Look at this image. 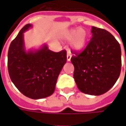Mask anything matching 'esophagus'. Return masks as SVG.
Masks as SVG:
<instances>
[{
  "instance_id": "1",
  "label": "esophagus",
  "mask_w": 126,
  "mask_h": 126,
  "mask_svg": "<svg viewBox=\"0 0 126 126\" xmlns=\"http://www.w3.org/2000/svg\"><path fill=\"white\" fill-rule=\"evenodd\" d=\"M71 52H70V51H68V52H67V61H71Z\"/></svg>"
}]
</instances>
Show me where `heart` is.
I'll use <instances>...</instances> for the list:
<instances>
[{
  "label": "heart",
  "mask_w": 126,
  "mask_h": 126,
  "mask_svg": "<svg viewBox=\"0 0 126 126\" xmlns=\"http://www.w3.org/2000/svg\"><path fill=\"white\" fill-rule=\"evenodd\" d=\"M87 32L84 28H76L68 29L61 34V40L71 42V48L75 51H81L84 48L87 42Z\"/></svg>",
  "instance_id": "1"
}]
</instances>
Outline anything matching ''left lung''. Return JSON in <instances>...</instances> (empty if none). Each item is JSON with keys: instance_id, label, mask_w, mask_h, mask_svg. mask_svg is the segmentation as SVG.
<instances>
[{"instance_id": "obj_1", "label": "left lung", "mask_w": 126, "mask_h": 126, "mask_svg": "<svg viewBox=\"0 0 126 126\" xmlns=\"http://www.w3.org/2000/svg\"><path fill=\"white\" fill-rule=\"evenodd\" d=\"M92 38L80 54L72 57L74 78L78 89L90 95L107 93L119 78L122 52L119 42L103 29L92 27Z\"/></svg>"}]
</instances>
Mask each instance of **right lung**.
Wrapping results in <instances>:
<instances>
[{
  "instance_id": "obj_1",
  "label": "right lung",
  "mask_w": 126,
  "mask_h": 126,
  "mask_svg": "<svg viewBox=\"0 0 126 126\" xmlns=\"http://www.w3.org/2000/svg\"><path fill=\"white\" fill-rule=\"evenodd\" d=\"M32 28L27 24L10 44L8 70L16 88L32 99L48 97L55 92L57 78L67 62V52H55L47 44L37 49L26 50L24 33Z\"/></svg>"
}]
</instances>
